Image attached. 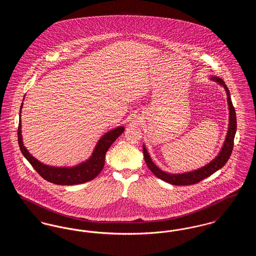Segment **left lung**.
Masks as SVG:
<instances>
[{"label": "left lung", "mask_w": 256, "mask_h": 256, "mask_svg": "<svg viewBox=\"0 0 256 256\" xmlns=\"http://www.w3.org/2000/svg\"><path fill=\"white\" fill-rule=\"evenodd\" d=\"M210 80L217 82L218 84L222 86L226 90V96H228V132L226 135V139L224 141V144L220 150L219 154L215 156V158L212 159L206 165L196 169V170L184 172H178V174H170L165 170L159 169L158 167L152 162V159L150 158L148 152L146 150V145L143 144V154L144 158L146 161V166L148 169L152 170V172L160 180H162L165 182L170 183L172 185H190L200 182L202 180L206 178L209 176L213 174L215 172L222 169L228 160L230 158L234 143V137L237 130V121H236V113L235 110L232 106V98L228 88L226 86L224 82L216 76H211Z\"/></svg>", "instance_id": "obj_1"}]
</instances>
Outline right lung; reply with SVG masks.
Listing matches in <instances>:
<instances>
[{
    "mask_svg": "<svg viewBox=\"0 0 256 256\" xmlns=\"http://www.w3.org/2000/svg\"><path fill=\"white\" fill-rule=\"evenodd\" d=\"M24 100V98H23ZM23 108V102L20 108L19 114V126H18V143L20 150L34 170L47 182L58 185H76L87 182L94 180L102 172L104 166L106 154L114 141L124 132V126H117L104 134L97 142L92 154L86 161L78 163V165L66 167V166H50L40 162L38 159L32 156L26 150L23 142L22 136V122H21V111Z\"/></svg>",
    "mask_w": 256,
    "mask_h": 256,
    "instance_id": "add662e5",
    "label": "right lung"
}]
</instances>
